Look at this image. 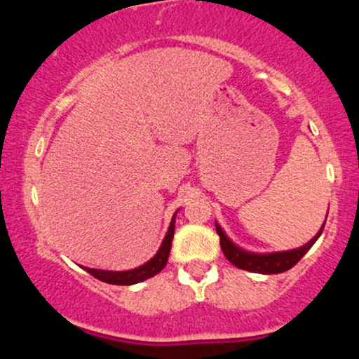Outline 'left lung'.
I'll list each match as a JSON object with an SVG mask.
<instances>
[{"label": "left lung", "instance_id": "left-lung-1", "mask_svg": "<svg viewBox=\"0 0 359 359\" xmlns=\"http://www.w3.org/2000/svg\"><path fill=\"white\" fill-rule=\"evenodd\" d=\"M324 224L323 228L319 229V233H317L316 236L307 243V245L300 246V248H295V250L277 251V253H250V251L238 248V246L234 245L228 236H226V233L222 231L221 226L217 224V222H216V231L219 234L222 253H224V257L228 258L234 266H238V269L241 270L253 271V273L271 275V273H282V271L290 270L292 266L297 265L299 259L312 248V245L317 241V238L323 234Z\"/></svg>", "mask_w": 359, "mask_h": 359}]
</instances>
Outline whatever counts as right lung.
<instances>
[{"label": "right lung", "mask_w": 359, "mask_h": 359, "mask_svg": "<svg viewBox=\"0 0 359 359\" xmlns=\"http://www.w3.org/2000/svg\"><path fill=\"white\" fill-rule=\"evenodd\" d=\"M175 216L172 217L170 226H168V231L163 238L162 246L156 251V255L151 259H148L145 265L138 266V269L126 270V271H109V270H96V269H88V266H82L88 273L96 277L97 280L106 283H113V285H133V283H140L143 280L154 277L158 271L163 270V266L167 265L168 255H170V246L172 240H174V231H175Z\"/></svg>", "instance_id": "right-lung-1"}]
</instances>
